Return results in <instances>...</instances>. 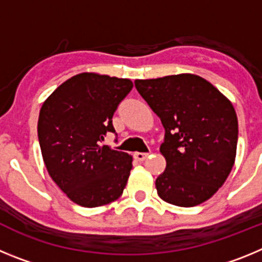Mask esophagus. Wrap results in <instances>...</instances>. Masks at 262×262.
Wrapping results in <instances>:
<instances>
[{
    "instance_id": "34e87169",
    "label": "esophagus",
    "mask_w": 262,
    "mask_h": 262,
    "mask_svg": "<svg viewBox=\"0 0 262 262\" xmlns=\"http://www.w3.org/2000/svg\"><path fill=\"white\" fill-rule=\"evenodd\" d=\"M134 157H135V160H138V161H144V160L148 157V154H143V152H135V154H134Z\"/></svg>"
}]
</instances>
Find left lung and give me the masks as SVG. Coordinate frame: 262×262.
Here are the masks:
<instances>
[{
  "mask_svg": "<svg viewBox=\"0 0 262 262\" xmlns=\"http://www.w3.org/2000/svg\"><path fill=\"white\" fill-rule=\"evenodd\" d=\"M140 96L161 119L166 166L156 180L163 201L193 207L210 200L235 164L237 117L211 82L191 73L136 80Z\"/></svg>",
  "mask_w": 262,
  "mask_h": 262,
  "instance_id": "left-lung-1",
  "label": "left lung"
}]
</instances>
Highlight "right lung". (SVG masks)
<instances>
[{
	"mask_svg": "<svg viewBox=\"0 0 262 262\" xmlns=\"http://www.w3.org/2000/svg\"><path fill=\"white\" fill-rule=\"evenodd\" d=\"M133 86L128 78L84 72L62 82L41 105L38 138L47 172L82 207L114 202L126 187L133 156L99 144L115 133L113 115Z\"/></svg>",
	"mask_w": 262,
	"mask_h": 262,
	"instance_id": "right-lung-1",
	"label": "right lung"
}]
</instances>
